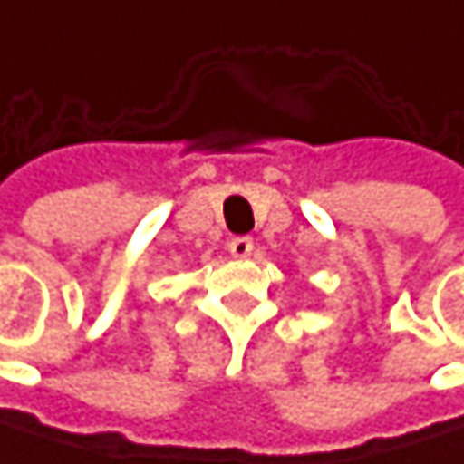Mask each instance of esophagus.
Segmentation results:
<instances>
[{
  "label": "esophagus",
  "instance_id": "obj_1",
  "mask_svg": "<svg viewBox=\"0 0 464 464\" xmlns=\"http://www.w3.org/2000/svg\"><path fill=\"white\" fill-rule=\"evenodd\" d=\"M251 251H254V240L251 237H232L229 240V254L235 256V259H246V256H251Z\"/></svg>",
  "mask_w": 464,
  "mask_h": 464
}]
</instances>
